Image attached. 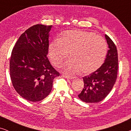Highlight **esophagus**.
Masks as SVG:
<instances>
[{
  "label": "esophagus",
  "instance_id": "obj_1",
  "mask_svg": "<svg viewBox=\"0 0 131 131\" xmlns=\"http://www.w3.org/2000/svg\"><path fill=\"white\" fill-rule=\"evenodd\" d=\"M62 77H64V78H65L66 79H74L75 78V77L67 76V75H62Z\"/></svg>",
  "mask_w": 131,
  "mask_h": 131
}]
</instances>
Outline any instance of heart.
Here are the masks:
<instances>
[{
  "mask_svg": "<svg viewBox=\"0 0 131 131\" xmlns=\"http://www.w3.org/2000/svg\"><path fill=\"white\" fill-rule=\"evenodd\" d=\"M107 52V44L103 37L83 30L64 31L58 40L48 46V56L52 63L59 67L69 53L70 59L62 66L69 74L94 72L102 66Z\"/></svg>",
  "mask_w": 131,
  "mask_h": 131,
  "instance_id": "b5f03b06",
  "label": "heart"
}]
</instances>
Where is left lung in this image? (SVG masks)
Here are the masks:
<instances>
[{
  "label": "left lung",
  "instance_id": "obj_1",
  "mask_svg": "<svg viewBox=\"0 0 131 131\" xmlns=\"http://www.w3.org/2000/svg\"><path fill=\"white\" fill-rule=\"evenodd\" d=\"M108 46L105 61L99 69L83 78L84 87L78 96L86 103H96L102 101L112 91L117 79L118 55L116 46L107 35Z\"/></svg>",
  "mask_w": 131,
  "mask_h": 131
}]
</instances>
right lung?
I'll return each instance as SVG.
<instances>
[{
	"label": "right lung",
	"instance_id": "1",
	"mask_svg": "<svg viewBox=\"0 0 131 131\" xmlns=\"http://www.w3.org/2000/svg\"><path fill=\"white\" fill-rule=\"evenodd\" d=\"M52 27H31L20 36L12 49L10 79L18 94L28 101L45 98L52 90L54 78L60 76L46 57Z\"/></svg>",
	"mask_w": 131,
	"mask_h": 131
}]
</instances>
